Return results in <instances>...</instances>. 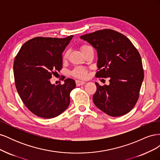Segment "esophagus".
Returning a JSON list of instances; mask_svg holds the SVG:
<instances>
[{
	"instance_id": "obj_1",
	"label": "esophagus",
	"mask_w": 160,
	"mask_h": 160,
	"mask_svg": "<svg viewBox=\"0 0 160 160\" xmlns=\"http://www.w3.org/2000/svg\"><path fill=\"white\" fill-rule=\"evenodd\" d=\"M85 83V82L83 81H80V80H77L76 81V85H77V86L83 85Z\"/></svg>"
}]
</instances>
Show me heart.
Returning a JSON list of instances; mask_svg holds the SVG:
<instances>
[{
	"label": "heart",
	"mask_w": 160,
	"mask_h": 160,
	"mask_svg": "<svg viewBox=\"0 0 160 160\" xmlns=\"http://www.w3.org/2000/svg\"><path fill=\"white\" fill-rule=\"evenodd\" d=\"M90 46L89 45H83L81 46V50L83 52L86 49H88V47H89ZM69 55V52L68 51H66L65 52V54L63 55V59H67V57H68ZM72 74L75 77H78V78H81V79H84L86 78L87 76H88V69L85 67H76V68L72 71Z\"/></svg>",
	"instance_id": "obj_1"
}]
</instances>
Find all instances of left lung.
<instances>
[{
    "label": "left lung",
    "mask_w": 160,
    "mask_h": 160,
    "mask_svg": "<svg viewBox=\"0 0 160 160\" xmlns=\"http://www.w3.org/2000/svg\"><path fill=\"white\" fill-rule=\"evenodd\" d=\"M80 38L98 52L99 71L95 76L109 77V85L95 83L94 104L112 117L125 115L136 104L144 74L141 56L128 37L111 29L86 34Z\"/></svg>",
    "instance_id": "1"
}]
</instances>
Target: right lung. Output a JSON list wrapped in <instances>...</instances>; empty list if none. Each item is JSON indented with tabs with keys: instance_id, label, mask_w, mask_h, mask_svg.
Listing matches in <instances>:
<instances>
[{
	"instance_id": "add662e5",
	"label": "right lung",
	"mask_w": 160,
	"mask_h": 160,
	"mask_svg": "<svg viewBox=\"0 0 160 160\" xmlns=\"http://www.w3.org/2000/svg\"><path fill=\"white\" fill-rule=\"evenodd\" d=\"M72 37L33 38L24 43L14 59L13 72L18 93L26 107L38 117L55 118L70 103L75 81L69 78L63 85H55L49 79L62 69V53Z\"/></svg>"
}]
</instances>
